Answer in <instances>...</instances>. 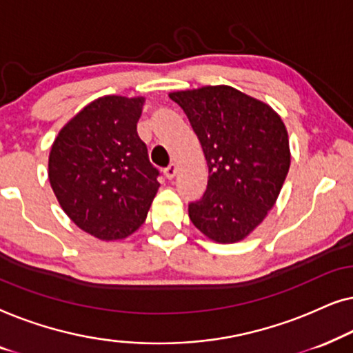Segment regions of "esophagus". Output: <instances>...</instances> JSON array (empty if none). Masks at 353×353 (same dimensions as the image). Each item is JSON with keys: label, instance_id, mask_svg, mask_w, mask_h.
<instances>
[{"label": "esophagus", "instance_id": "obj_1", "mask_svg": "<svg viewBox=\"0 0 353 353\" xmlns=\"http://www.w3.org/2000/svg\"><path fill=\"white\" fill-rule=\"evenodd\" d=\"M176 172H178V167H176V163H170V165H168L165 170H163V175H165L168 180H172V178H175V175H176Z\"/></svg>", "mask_w": 353, "mask_h": 353}]
</instances>
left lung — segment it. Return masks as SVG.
I'll return each mask as SVG.
<instances>
[{
  "mask_svg": "<svg viewBox=\"0 0 353 353\" xmlns=\"http://www.w3.org/2000/svg\"><path fill=\"white\" fill-rule=\"evenodd\" d=\"M168 96L190 119L209 167L207 191L190 204L192 225L215 243L243 241L273 209L286 180V125L263 101L228 85Z\"/></svg>",
  "mask_w": 353,
  "mask_h": 353,
  "instance_id": "1",
  "label": "left lung"
}]
</instances>
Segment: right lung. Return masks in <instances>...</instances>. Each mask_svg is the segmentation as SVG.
<instances>
[{
	"label": "right lung",
	"instance_id": "obj_1",
	"mask_svg": "<svg viewBox=\"0 0 353 353\" xmlns=\"http://www.w3.org/2000/svg\"><path fill=\"white\" fill-rule=\"evenodd\" d=\"M144 98L103 96L61 128L48 178L67 216L101 241L125 239L146 220L159 170L138 137Z\"/></svg>",
	"mask_w": 353,
	"mask_h": 353
}]
</instances>
